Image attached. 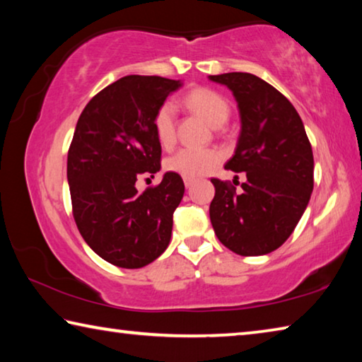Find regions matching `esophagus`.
<instances>
[{
    "instance_id": "34e87169",
    "label": "esophagus",
    "mask_w": 362,
    "mask_h": 362,
    "mask_svg": "<svg viewBox=\"0 0 362 362\" xmlns=\"http://www.w3.org/2000/svg\"><path fill=\"white\" fill-rule=\"evenodd\" d=\"M183 182H185V187H187V188H189V187L193 185V179H185Z\"/></svg>"
}]
</instances>
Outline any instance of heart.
<instances>
[{
    "mask_svg": "<svg viewBox=\"0 0 362 362\" xmlns=\"http://www.w3.org/2000/svg\"><path fill=\"white\" fill-rule=\"evenodd\" d=\"M183 105L199 115L212 127L222 126L228 119L230 107L222 95L209 88H194L183 97ZM153 131L163 148L175 142V113L173 103H163L153 116ZM220 153L212 148H180L166 159V169L183 179H198L217 166Z\"/></svg>",
    "mask_w": 362,
    "mask_h": 362,
    "instance_id": "b5f03b06",
    "label": "heart"
}]
</instances>
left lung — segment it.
Masks as SVG:
<instances>
[{"instance_id": "8db88e82", "label": "left lung", "mask_w": 362, "mask_h": 362, "mask_svg": "<svg viewBox=\"0 0 362 362\" xmlns=\"http://www.w3.org/2000/svg\"><path fill=\"white\" fill-rule=\"evenodd\" d=\"M209 79L225 84L238 102L241 132L225 169L247 179L241 193L230 182L211 179V223L235 254L265 255L283 246L308 206L313 150L297 110L272 84L241 71Z\"/></svg>"}]
</instances>
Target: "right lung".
<instances>
[{"label":"right lung","mask_w":362,"mask_h":362,"mask_svg":"<svg viewBox=\"0 0 362 362\" xmlns=\"http://www.w3.org/2000/svg\"><path fill=\"white\" fill-rule=\"evenodd\" d=\"M180 81L129 75L107 86L84 107L66 159L73 217L94 252L112 265L142 268L170 241L173 216L185 193L166 173L139 193L140 175L161 169L153 116Z\"/></svg>","instance_id":"1"}]
</instances>
